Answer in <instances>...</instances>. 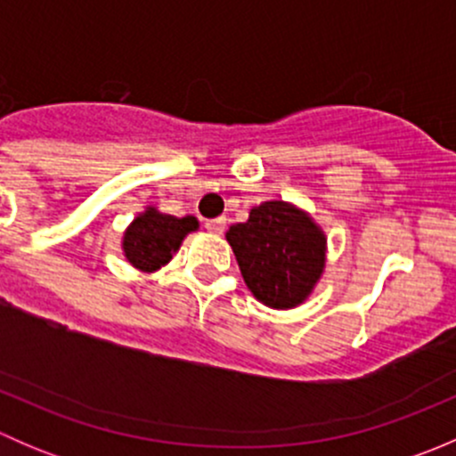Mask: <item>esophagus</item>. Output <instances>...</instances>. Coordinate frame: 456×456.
Wrapping results in <instances>:
<instances>
[{"mask_svg": "<svg viewBox=\"0 0 456 456\" xmlns=\"http://www.w3.org/2000/svg\"><path fill=\"white\" fill-rule=\"evenodd\" d=\"M224 224H227V220L224 218H214V220H205V229L209 233H214V236H220V233L224 232Z\"/></svg>", "mask_w": 456, "mask_h": 456, "instance_id": "obj_1", "label": "esophagus"}]
</instances>
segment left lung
Masks as SVG:
<instances>
[{"instance_id":"obj_1","label":"left lung","mask_w":456,"mask_h":456,"mask_svg":"<svg viewBox=\"0 0 456 456\" xmlns=\"http://www.w3.org/2000/svg\"><path fill=\"white\" fill-rule=\"evenodd\" d=\"M247 289L269 309L305 305L326 269V233L314 216L273 199L251 207L249 218L224 233Z\"/></svg>"}]
</instances>
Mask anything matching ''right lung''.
I'll list each match as a JSON object with an SVG mask.
<instances>
[{"mask_svg":"<svg viewBox=\"0 0 456 456\" xmlns=\"http://www.w3.org/2000/svg\"><path fill=\"white\" fill-rule=\"evenodd\" d=\"M196 216L163 214L159 207L147 205L145 209L126 227L121 238L123 257L142 273H154L167 265L181 249L183 240L191 232H199Z\"/></svg>","mask_w":456,"mask_h":456,"instance_id":"1","label":"right lung"}]
</instances>
